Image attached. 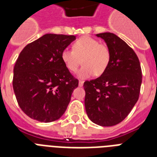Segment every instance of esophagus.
Returning a JSON list of instances; mask_svg holds the SVG:
<instances>
[{
	"label": "esophagus",
	"instance_id": "34e87169",
	"mask_svg": "<svg viewBox=\"0 0 157 157\" xmlns=\"http://www.w3.org/2000/svg\"><path fill=\"white\" fill-rule=\"evenodd\" d=\"M83 84H84V81H79V86H83Z\"/></svg>",
	"mask_w": 157,
	"mask_h": 157
}]
</instances>
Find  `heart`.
I'll return each mask as SVG.
<instances>
[{"label": "heart", "instance_id": "b5f03b06", "mask_svg": "<svg viewBox=\"0 0 157 157\" xmlns=\"http://www.w3.org/2000/svg\"><path fill=\"white\" fill-rule=\"evenodd\" d=\"M110 58L109 48L88 36L75 41L72 50L66 48L61 53L62 61L71 72L77 71L82 59L83 66L78 71L79 77L82 79L89 78L94 74L102 75L109 64Z\"/></svg>", "mask_w": 157, "mask_h": 157}]
</instances>
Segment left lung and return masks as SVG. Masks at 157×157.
<instances>
[{
	"label": "left lung",
	"instance_id": "1",
	"mask_svg": "<svg viewBox=\"0 0 157 157\" xmlns=\"http://www.w3.org/2000/svg\"><path fill=\"white\" fill-rule=\"evenodd\" d=\"M96 36L104 40L111 58L99 77L85 81V107L91 121L112 126L129 115L139 99L141 66L133 49L117 35L103 33Z\"/></svg>",
	"mask_w": 157,
	"mask_h": 157
}]
</instances>
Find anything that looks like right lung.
<instances>
[{
    "label": "right lung",
    "mask_w": 157,
    "mask_h": 157,
    "mask_svg": "<svg viewBox=\"0 0 157 157\" xmlns=\"http://www.w3.org/2000/svg\"><path fill=\"white\" fill-rule=\"evenodd\" d=\"M75 36L45 34L21 51L13 67V88L19 107L27 116L51 122L63 115L79 81L67 69L62 51Z\"/></svg>",
    "instance_id": "add662e5"
}]
</instances>
